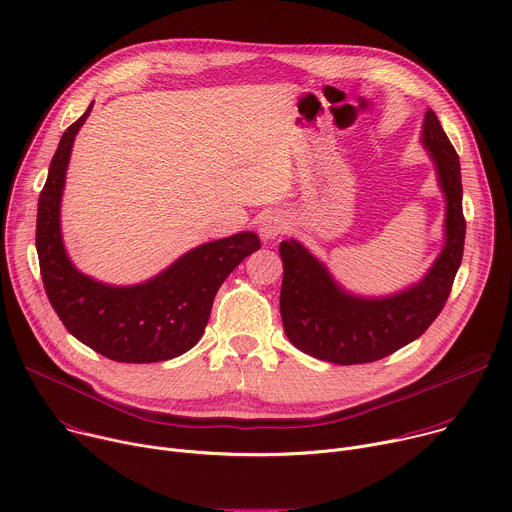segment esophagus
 Wrapping results in <instances>:
<instances>
[{
	"label": "esophagus",
	"mask_w": 512,
	"mask_h": 512,
	"mask_svg": "<svg viewBox=\"0 0 512 512\" xmlns=\"http://www.w3.org/2000/svg\"><path fill=\"white\" fill-rule=\"evenodd\" d=\"M286 228H288V222L282 214H267L259 222V235L269 241V239L280 237Z\"/></svg>",
	"instance_id": "34e87169"
}]
</instances>
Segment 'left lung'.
<instances>
[{
	"label": "left lung",
	"instance_id": "left-lung-1",
	"mask_svg": "<svg viewBox=\"0 0 512 512\" xmlns=\"http://www.w3.org/2000/svg\"><path fill=\"white\" fill-rule=\"evenodd\" d=\"M421 145L445 198L443 249L421 280L384 296L355 294L300 241L280 243L284 331L302 353L339 365L378 361L421 337L443 310L461 265L466 220L459 157L433 110L425 112Z\"/></svg>",
	"mask_w": 512,
	"mask_h": 512
}]
</instances>
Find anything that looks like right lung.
<instances>
[{"instance_id": "1", "label": "right lung", "mask_w": 512, "mask_h": 512, "mask_svg": "<svg viewBox=\"0 0 512 512\" xmlns=\"http://www.w3.org/2000/svg\"><path fill=\"white\" fill-rule=\"evenodd\" d=\"M91 108L63 132L38 198L42 284L65 329L89 349L120 363L167 361L202 339L218 288L261 247L259 237L243 230L198 245L141 284L114 286L79 271L63 243L61 200L75 136Z\"/></svg>"}]
</instances>
